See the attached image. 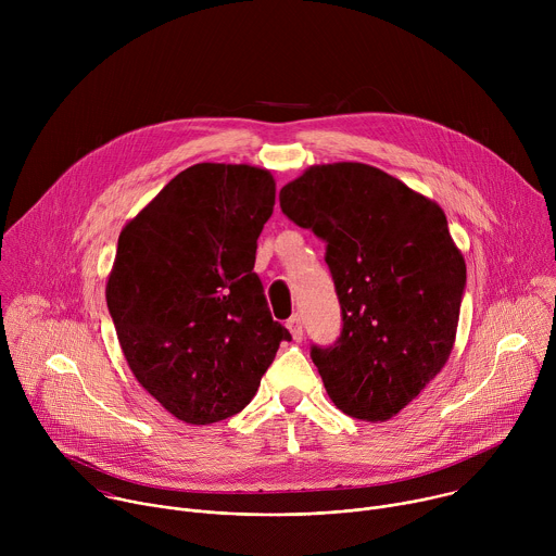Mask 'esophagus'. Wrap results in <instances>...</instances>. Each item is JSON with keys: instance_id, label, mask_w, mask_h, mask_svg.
<instances>
[{"instance_id": "1", "label": "esophagus", "mask_w": 556, "mask_h": 556, "mask_svg": "<svg viewBox=\"0 0 556 556\" xmlns=\"http://www.w3.org/2000/svg\"><path fill=\"white\" fill-rule=\"evenodd\" d=\"M286 326H288V330H290V334H292L294 341H301V339H303V324H301V316H299V314L290 316Z\"/></svg>"}]
</instances>
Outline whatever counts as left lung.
Masks as SVG:
<instances>
[{"mask_svg": "<svg viewBox=\"0 0 556 556\" xmlns=\"http://www.w3.org/2000/svg\"><path fill=\"white\" fill-rule=\"evenodd\" d=\"M281 211L328 242L343 312L332 348H312L330 401L384 422L446 365L466 264L438 202L371 165H312L279 191Z\"/></svg>", "mask_w": 556, "mask_h": 556, "instance_id": "left-lung-1", "label": "left lung"}]
</instances>
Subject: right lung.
I'll return each instance as SVG.
<instances>
[{
  "instance_id": "obj_1",
  "label": "right lung",
  "mask_w": 556,
  "mask_h": 556,
  "mask_svg": "<svg viewBox=\"0 0 556 556\" xmlns=\"http://www.w3.org/2000/svg\"><path fill=\"white\" fill-rule=\"evenodd\" d=\"M275 178L253 165L180 172L121 235L105 299L136 380L174 418L240 414L290 332L253 273Z\"/></svg>"
}]
</instances>
